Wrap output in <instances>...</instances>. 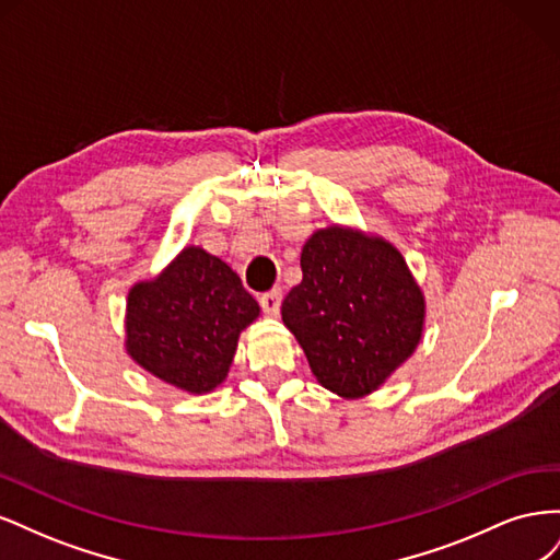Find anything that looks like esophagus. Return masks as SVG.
Instances as JSON below:
<instances>
[{
    "label": "esophagus",
    "mask_w": 560,
    "mask_h": 560,
    "mask_svg": "<svg viewBox=\"0 0 560 560\" xmlns=\"http://www.w3.org/2000/svg\"><path fill=\"white\" fill-rule=\"evenodd\" d=\"M259 303H261V308H264V313H266V315L276 317V315L280 313L282 292H280V290H270V292H266V294H261V296H259Z\"/></svg>",
    "instance_id": "34e87169"
}]
</instances>
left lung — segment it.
Returning a JSON list of instances; mask_svg holds the SVG:
<instances>
[{
    "label": "left lung",
    "mask_w": 560,
    "mask_h": 560,
    "mask_svg": "<svg viewBox=\"0 0 560 560\" xmlns=\"http://www.w3.org/2000/svg\"><path fill=\"white\" fill-rule=\"evenodd\" d=\"M303 280L282 322L313 376L343 399L366 397L411 358L425 327V294L401 252L381 235L331 224L301 249Z\"/></svg>",
    "instance_id": "obj_1"
}]
</instances>
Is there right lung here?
Wrapping results in <instances>:
<instances>
[{
	"instance_id": "1",
	"label": "right lung",
	"mask_w": 560,
	"mask_h": 560,
	"mask_svg": "<svg viewBox=\"0 0 560 560\" xmlns=\"http://www.w3.org/2000/svg\"><path fill=\"white\" fill-rule=\"evenodd\" d=\"M259 303L214 254L186 245L156 278L130 287L126 352L182 393L206 395L229 376L238 338Z\"/></svg>"
}]
</instances>
